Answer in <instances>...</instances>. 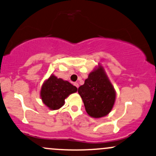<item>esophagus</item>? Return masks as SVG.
I'll use <instances>...</instances> for the list:
<instances>
[{"instance_id":"obj_1","label":"esophagus","mask_w":156,"mask_h":156,"mask_svg":"<svg viewBox=\"0 0 156 156\" xmlns=\"http://www.w3.org/2000/svg\"><path fill=\"white\" fill-rule=\"evenodd\" d=\"M74 86H76L77 88H78V87H79V84H78V83H77V82H76V83H74Z\"/></svg>"}]
</instances>
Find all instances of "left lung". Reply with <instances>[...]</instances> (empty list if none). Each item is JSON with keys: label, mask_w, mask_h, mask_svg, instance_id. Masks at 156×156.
<instances>
[{"label": "left lung", "mask_w": 156, "mask_h": 156, "mask_svg": "<svg viewBox=\"0 0 156 156\" xmlns=\"http://www.w3.org/2000/svg\"><path fill=\"white\" fill-rule=\"evenodd\" d=\"M78 92L87 114L94 118L107 115L115 102V91L101 66L89 75Z\"/></svg>", "instance_id": "8db88e82"}]
</instances>
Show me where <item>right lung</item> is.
<instances>
[{
  "instance_id": "right-lung-1",
  "label": "right lung",
  "mask_w": 156,
  "mask_h": 156,
  "mask_svg": "<svg viewBox=\"0 0 156 156\" xmlns=\"http://www.w3.org/2000/svg\"><path fill=\"white\" fill-rule=\"evenodd\" d=\"M77 90L78 89L69 82L52 75L42 85L41 98L50 109L57 110L64 104L65 98Z\"/></svg>"
}]
</instances>
